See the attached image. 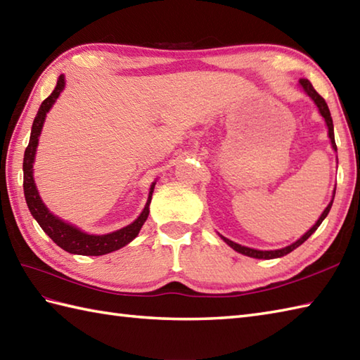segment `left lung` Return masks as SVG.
<instances>
[{
    "mask_svg": "<svg viewBox=\"0 0 360 360\" xmlns=\"http://www.w3.org/2000/svg\"><path fill=\"white\" fill-rule=\"evenodd\" d=\"M300 85H302V88L304 89V93H307V94L312 98V101H314V103L317 105V108H319L320 114H322L323 119H325V122H326V125H328V134H330V139H331L333 148H334L335 151H338V147H335V141H334V127H333L331 112H330V108H328V105H326V102H325V98L317 93V91L314 89V86L311 85V82H309L308 79H300ZM333 200H334V196H333ZM331 205H333V201H331L330 204H328V207L323 210L322 217L319 218L317 223H316L314 226H312V227L309 229V231L302 236L300 240H297L295 243L290 244V246H286V248L278 249V250H257V249H250V248L240 246V244H236V243H233V241H231V240H227V238H224V236H223V240H224V241H226V243L229 244V246H231L232 249H235L236 252H240V254H243V255H248V257H252V258H264V259L278 258V257H283V255L289 254V252H292L294 249H297L298 246H300V244H303L304 241H307V240L309 238V236L317 231V227H319L320 224H322V221L326 218L328 213H330Z\"/></svg>",
    "mask_w": 360,
    "mask_h": 360,
    "instance_id": "obj_1",
    "label": "left lung"
}]
</instances>
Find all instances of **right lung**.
Masks as SVG:
<instances>
[{
    "label": "right lung",
    "instance_id": "right-lung-1",
    "mask_svg": "<svg viewBox=\"0 0 360 360\" xmlns=\"http://www.w3.org/2000/svg\"><path fill=\"white\" fill-rule=\"evenodd\" d=\"M63 88H65V77L63 75H60L57 80L56 89L52 91V94L48 98H44L41 106H40V110H38L37 116L34 119L29 145L25 151V159H22V173H25V178H22L25 179L22 181V187H25L26 202H27V207H29L30 213H32V217L37 219V223L40 224V227L49 235V238L56 243L57 246H60L66 252H70V254L105 255V254H110V252H112V250L124 248L125 244L134 240L137 233H139L141 227L145 223V219L148 218V213H150L148 205L151 201V195H153V188H155V184H153L150 188V196H148L147 205H145V209L139 215V218H137L134 223H131L124 229H120V231L112 232V233L88 235L85 232H82L80 229L65 223V221L58 219L57 217H53L52 213L46 209V205L40 200V196H38L37 187L34 184L32 164H34V158H35V151H37V145H38V136H40V133H41L46 112L51 110V106L53 105V102L57 101V97L60 96V93H62Z\"/></svg>",
    "mask_w": 360,
    "mask_h": 360
}]
</instances>
